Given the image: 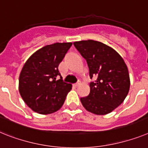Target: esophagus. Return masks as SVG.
I'll use <instances>...</instances> for the list:
<instances>
[{
	"label": "esophagus",
	"mask_w": 148,
	"mask_h": 148,
	"mask_svg": "<svg viewBox=\"0 0 148 148\" xmlns=\"http://www.w3.org/2000/svg\"><path fill=\"white\" fill-rule=\"evenodd\" d=\"M80 82H78V83H77V84H74V86L77 87V86H80Z\"/></svg>",
	"instance_id": "1"
}]
</instances>
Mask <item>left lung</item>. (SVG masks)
I'll list each match as a JSON object with an SVG mask.
<instances>
[{"instance_id": "left-lung-1", "label": "left lung", "mask_w": 148, "mask_h": 148, "mask_svg": "<svg viewBox=\"0 0 148 148\" xmlns=\"http://www.w3.org/2000/svg\"><path fill=\"white\" fill-rule=\"evenodd\" d=\"M74 45L87 62L90 77L96 78L89 84V95L80 98L82 105L96 115L112 112L130 91V74L123 59L113 48L93 40L76 41Z\"/></svg>"}]
</instances>
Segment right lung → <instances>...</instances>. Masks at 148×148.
<instances>
[{
    "instance_id": "right-lung-1",
    "label": "right lung",
    "mask_w": 148,
    "mask_h": 148,
    "mask_svg": "<svg viewBox=\"0 0 148 148\" xmlns=\"http://www.w3.org/2000/svg\"><path fill=\"white\" fill-rule=\"evenodd\" d=\"M72 43H56L42 47L25 63L18 78V91L23 101L40 114H50L62 108L72 85L61 79L59 63Z\"/></svg>"
}]
</instances>
